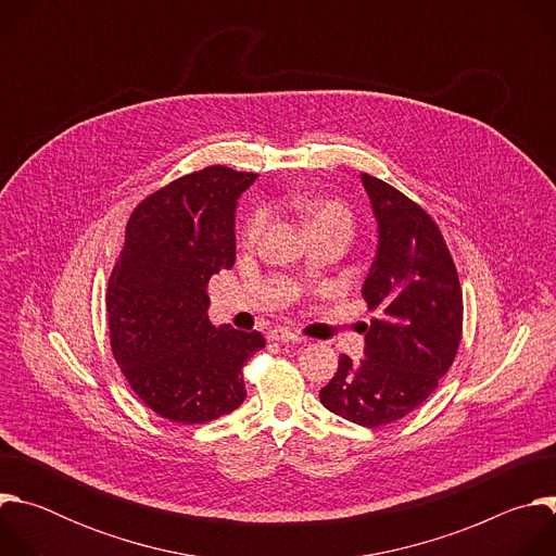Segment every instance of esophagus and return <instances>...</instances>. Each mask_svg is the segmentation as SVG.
<instances>
[{"label":"esophagus","instance_id":"34e87169","mask_svg":"<svg viewBox=\"0 0 556 556\" xmlns=\"http://www.w3.org/2000/svg\"><path fill=\"white\" fill-rule=\"evenodd\" d=\"M268 339L270 341H281V343H299V341H303V337L301 334H296V332H292V330H288V328H275V330H270L268 332Z\"/></svg>","mask_w":556,"mask_h":556}]
</instances>
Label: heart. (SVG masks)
Listing matches in <instances>:
<instances>
[{
	"label": "heart",
	"mask_w": 556,
	"mask_h": 556,
	"mask_svg": "<svg viewBox=\"0 0 556 556\" xmlns=\"http://www.w3.org/2000/svg\"><path fill=\"white\" fill-rule=\"evenodd\" d=\"M286 204L294 208L307 224L309 230L321 228V226H352V213L348 206L339 200L328 198H309V195H288ZM268 224V213L264 208H255L240 232V240L247 247H253L260 242V237Z\"/></svg>",
	"instance_id": "obj_1"
}]
</instances>
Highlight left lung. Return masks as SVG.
<instances>
[{
    "mask_svg": "<svg viewBox=\"0 0 556 556\" xmlns=\"http://www.w3.org/2000/svg\"><path fill=\"white\" fill-rule=\"evenodd\" d=\"M378 219V253L363 299L378 319L365 326V356L341 354L319 399L332 414L382 427L418 409L448 371L462 341V288L433 217L403 191L363 174Z\"/></svg>",
    "mask_w": 556,
    "mask_h": 556,
    "instance_id": "left-lung-1",
    "label": "left lung"
}]
</instances>
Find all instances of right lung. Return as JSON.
<instances>
[{"label":"right lung","instance_id":"obj_1","mask_svg":"<svg viewBox=\"0 0 556 556\" xmlns=\"http://www.w3.org/2000/svg\"><path fill=\"white\" fill-rule=\"evenodd\" d=\"M257 178L211 165L147 195L129 215L105 309L129 387L161 418L202 425L247 399L244 363L266 341L208 319V279L235 264V202Z\"/></svg>","mask_w":556,"mask_h":556}]
</instances>
